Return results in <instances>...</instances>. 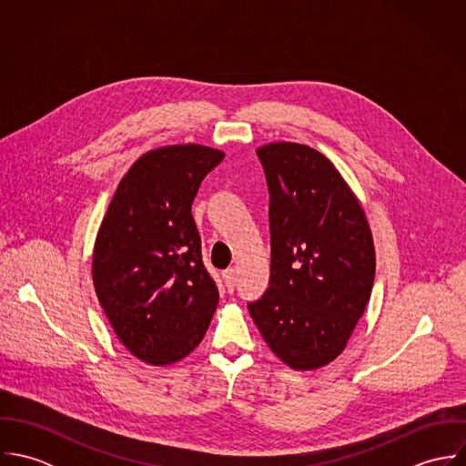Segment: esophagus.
Here are the masks:
<instances>
[{
    "instance_id": "1",
    "label": "esophagus",
    "mask_w": 466,
    "mask_h": 466,
    "mask_svg": "<svg viewBox=\"0 0 466 466\" xmlns=\"http://www.w3.org/2000/svg\"><path fill=\"white\" fill-rule=\"evenodd\" d=\"M222 276H224L226 287H228L229 290H233L235 285H237V270H235L233 267H229V268H226V270L222 272Z\"/></svg>"
}]
</instances>
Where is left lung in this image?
I'll return each mask as SVG.
<instances>
[{
	"label": "left lung",
	"instance_id": "8db88e82",
	"mask_svg": "<svg viewBox=\"0 0 466 466\" xmlns=\"http://www.w3.org/2000/svg\"><path fill=\"white\" fill-rule=\"evenodd\" d=\"M268 188V289L249 314L294 370L333 360L360 319L375 279L364 211L318 150L268 143L257 150Z\"/></svg>",
	"mask_w": 466,
	"mask_h": 466
}]
</instances>
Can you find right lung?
<instances>
[{
	"mask_svg": "<svg viewBox=\"0 0 466 466\" xmlns=\"http://www.w3.org/2000/svg\"><path fill=\"white\" fill-rule=\"evenodd\" d=\"M222 159L202 145L147 152L102 220L95 290L122 344L148 364H172L194 351L217 309L218 287L202 262L192 202Z\"/></svg>",
	"mask_w": 466,
	"mask_h": 466,
	"instance_id": "right-lung-1",
	"label": "right lung"
}]
</instances>
